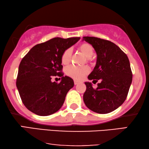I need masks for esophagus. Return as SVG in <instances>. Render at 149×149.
Here are the masks:
<instances>
[{"label": "esophagus", "mask_w": 149, "mask_h": 149, "mask_svg": "<svg viewBox=\"0 0 149 149\" xmlns=\"http://www.w3.org/2000/svg\"><path fill=\"white\" fill-rule=\"evenodd\" d=\"M74 85H77L79 83V81L77 80H74Z\"/></svg>", "instance_id": "34e87169"}]
</instances>
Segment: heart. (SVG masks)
I'll return each instance as SVG.
<instances>
[{
    "instance_id": "b5f03b06",
    "label": "heart",
    "mask_w": 149,
    "mask_h": 149,
    "mask_svg": "<svg viewBox=\"0 0 149 149\" xmlns=\"http://www.w3.org/2000/svg\"><path fill=\"white\" fill-rule=\"evenodd\" d=\"M78 49L86 57L87 62H90L91 60V57L94 54V50H93L92 45L87 42H83L78 47ZM71 54H72V52L70 49H67L64 51L61 56V62L62 64L67 65L69 64V62H70ZM89 72V69L87 66L77 67L74 66H70L67 67L66 69V74L75 79H82L85 75L88 74Z\"/></svg>"
}]
</instances>
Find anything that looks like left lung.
<instances>
[{
  "label": "left lung",
  "mask_w": 149,
  "mask_h": 149,
  "mask_svg": "<svg viewBox=\"0 0 149 149\" xmlns=\"http://www.w3.org/2000/svg\"><path fill=\"white\" fill-rule=\"evenodd\" d=\"M97 53V62L88 76L97 83L94 89L85 82L83 101L91 111L107 114L115 111L125 100L132 81V72L127 55L110 40L93 36H83Z\"/></svg>",
  "instance_id": "obj_1"
}]
</instances>
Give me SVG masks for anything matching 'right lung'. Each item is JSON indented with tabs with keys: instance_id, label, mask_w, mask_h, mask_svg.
<instances>
[{
	"instance_id": "1",
	"label": "right lung",
	"mask_w": 149,
	"mask_h": 149,
	"mask_svg": "<svg viewBox=\"0 0 149 149\" xmlns=\"http://www.w3.org/2000/svg\"><path fill=\"white\" fill-rule=\"evenodd\" d=\"M79 38H52L36 45L22 58L16 86L22 102L32 113L47 116L62 107L74 81L70 77L63 76L61 56ZM55 76L62 78L60 83L51 82Z\"/></svg>"
}]
</instances>
